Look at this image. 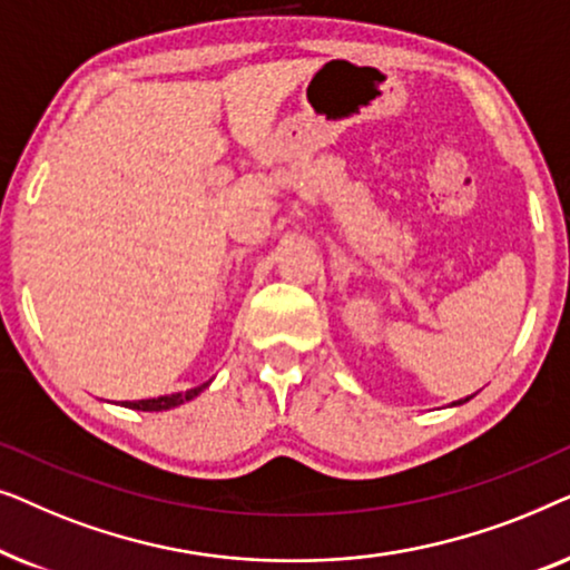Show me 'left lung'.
I'll list each match as a JSON object with an SVG mask.
<instances>
[{"label": "left lung", "mask_w": 570, "mask_h": 570, "mask_svg": "<svg viewBox=\"0 0 570 570\" xmlns=\"http://www.w3.org/2000/svg\"><path fill=\"white\" fill-rule=\"evenodd\" d=\"M466 400H470V396H466ZM466 400H459V402H454V404H462V402H466Z\"/></svg>", "instance_id": "1"}]
</instances>
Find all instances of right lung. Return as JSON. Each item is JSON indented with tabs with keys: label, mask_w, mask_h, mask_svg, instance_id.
Wrapping results in <instances>:
<instances>
[{
	"label": "right lung",
	"mask_w": 570,
	"mask_h": 570,
	"mask_svg": "<svg viewBox=\"0 0 570 570\" xmlns=\"http://www.w3.org/2000/svg\"><path fill=\"white\" fill-rule=\"evenodd\" d=\"M207 384L202 386H194V389H186V392H178V394H166V396H155V400H139V402H124V407L129 410H142V412H160V410H170V407H178V404L189 402L197 396L202 389H207Z\"/></svg>",
	"instance_id": "right-lung-1"
}]
</instances>
